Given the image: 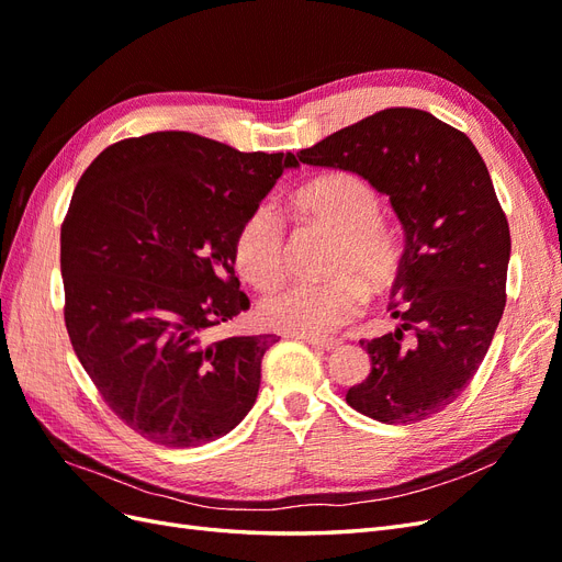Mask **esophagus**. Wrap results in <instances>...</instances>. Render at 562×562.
<instances>
[{"mask_svg":"<svg viewBox=\"0 0 562 562\" xmlns=\"http://www.w3.org/2000/svg\"><path fill=\"white\" fill-rule=\"evenodd\" d=\"M300 339H307V345L318 351H333L337 347V342H330V339H316V337H300Z\"/></svg>","mask_w":562,"mask_h":562,"instance_id":"34e87169","label":"esophagus"}]
</instances>
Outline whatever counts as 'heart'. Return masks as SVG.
Returning <instances> with one entry per match:
<instances>
[{
    "instance_id": "heart-1",
    "label": "heart",
    "mask_w": 562,
    "mask_h": 562,
    "mask_svg": "<svg viewBox=\"0 0 562 562\" xmlns=\"http://www.w3.org/2000/svg\"><path fill=\"white\" fill-rule=\"evenodd\" d=\"M297 209L337 234L328 281L288 283L260 304L265 326L300 337H326L361 312L363 291L380 293L398 269V241L382 220L375 187L353 173H328L304 184ZM234 262L255 288H269L283 277L285 225L271 203H258L236 229ZM360 281L356 282L355 279Z\"/></svg>"
}]
</instances>
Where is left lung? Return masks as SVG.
Here are the masks:
<instances>
[{
  "instance_id": "obj_1",
  "label": "left lung",
  "mask_w": 562,
  "mask_h": 562,
  "mask_svg": "<svg viewBox=\"0 0 562 562\" xmlns=\"http://www.w3.org/2000/svg\"><path fill=\"white\" fill-rule=\"evenodd\" d=\"M297 159L366 178L405 232L389 302L398 326L361 339L370 375L347 403L384 424L446 411L483 363L506 304L512 234L479 149L429 112L389 108Z\"/></svg>"
}]
</instances>
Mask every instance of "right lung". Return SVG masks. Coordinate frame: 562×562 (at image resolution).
<instances>
[{
    "label": "right lung",
    "instance_id": "add662e5",
    "mask_svg": "<svg viewBox=\"0 0 562 562\" xmlns=\"http://www.w3.org/2000/svg\"><path fill=\"white\" fill-rule=\"evenodd\" d=\"M297 166L291 151L157 131L110 145L77 182L60 227L67 335L112 413L151 443H211L258 398L277 335H211L250 307L236 229Z\"/></svg>",
    "mask_w": 562,
    "mask_h": 562
}]
</instances>
